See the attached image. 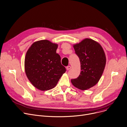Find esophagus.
I'll use <instances>...</instances> for the list:
<instances>
[{"label": "esophagus", "instance_id": "1", "mask_svg": "<svg viewBox=\"0 0 127 127\" xmlns=\"http://www.w3.org/2000/svg\"><path fill=\"white\" fill-rule=\"evenodd\" d=\"M71 66L70 65H68V66H67L66 67V70H70V69H71Z\"/></svg>", "mask_w": 127, "mask_h": 127}]
</instances>
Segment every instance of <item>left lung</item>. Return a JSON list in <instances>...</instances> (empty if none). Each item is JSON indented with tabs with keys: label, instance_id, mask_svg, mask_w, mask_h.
Masks as SVG:
<instances>
[{
	"label": "left lung",
	"instance_id": "8db88e82",
	"mask_svg": "<svg viewBox=\"0 0 127 127\" xmlns=\"http://www.w3.org/2000/svg\"><path fill=\"white\" fill-rule=\"evenodd\" d=\"M74 48L80 60L81 71L71 82L80 90L89 89L98 82L103 73L106 64L104 51L98 43L90 38L74 45Z\"/></svg>",
	"mask_w": 127,
	"mask_h": 127
}]
</instances>
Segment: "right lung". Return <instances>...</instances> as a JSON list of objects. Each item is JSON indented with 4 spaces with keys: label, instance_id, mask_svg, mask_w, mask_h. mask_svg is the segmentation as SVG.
Returning <instances> with one entry per match:
<instances>
[{
    "label": "right lung",
    "instance_id": "right-lung-1",
    "mask_svg": "<svg viewBox=\"0 0 127 127\" xmlns=\"http://www.w3.org/2000/svg\"><path fill=\"white\" fill-rule=\"evenodd\" d=\"M58 45L48 40H41L32 44L25 58V71L29 80L41 91L54 87L66 71L56 53Z\"/></svg>",
    "mask_w": 127,
    "mask_h": 127
}]
</instances>
